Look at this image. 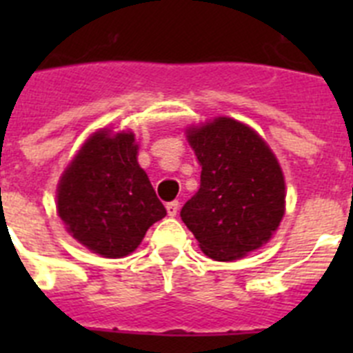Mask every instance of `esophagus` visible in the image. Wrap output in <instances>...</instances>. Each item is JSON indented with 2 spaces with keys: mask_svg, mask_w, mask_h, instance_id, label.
<instances>
[{
  "mask_svg": "<svg viewBox=\"0 0 353 353\" xmlns=\"http://www.w3.org/2000/svg\"><path fill=\"white\" fill-rule=\"evenodd\" d=\"M166 212L170 217H174V215L179 214V201H171V203L166 205Z\"/></svg>",
  "mask_w": 353,
  "mask_h": 353,
  "instance_id": "esophagus-1",
  "label": "esophagus"
}]
</instances>
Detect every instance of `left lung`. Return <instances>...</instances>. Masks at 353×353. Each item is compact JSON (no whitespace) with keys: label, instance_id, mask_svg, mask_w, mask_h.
Here are the masks:
<instances>
[{"label":"left lung","instance_id":"8db88e82","mask_svg":"<svg viewBox=\"0 0 353 353\" xmlns=\"http://www.w3.org/2000/svg\"><path fill=\"white\" fill-rule=\"evenodd\" d=\"M185 136L201 180L180 217L212 260L248 256L272 239L285 215L281 164L256 130L233 118L187 127Z\"/></svg>","mask_w":353,"mask_h":353}]
</instances>
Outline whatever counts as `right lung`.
<instances>
[{"instance_id": "1", "label": "right lung", "mask_w": 353, "mask_h": 353, "mask_svg": "<svg viewBox=\"0 0 353 353\" xmlns=\"http://www.w3.org/2000/svg\"><path fill=\"white\" fill-rule=\"evenodd\" d=\"M132 130L99 129L61 173L56 212L67 232L95 254L123 258L166 215L138 162Z\"/></svg>"}]
</instances>
